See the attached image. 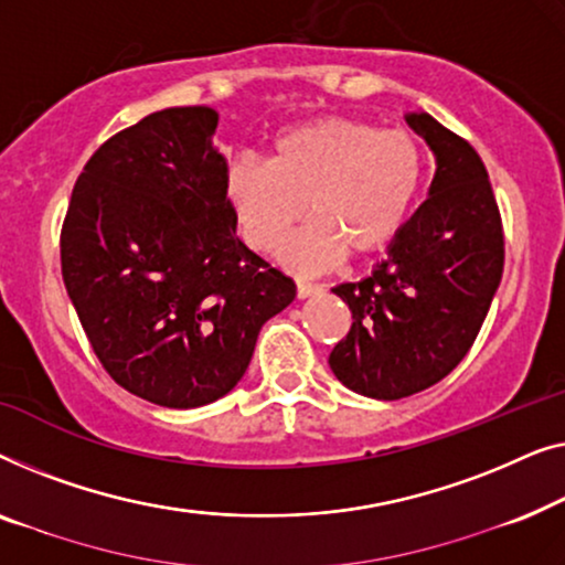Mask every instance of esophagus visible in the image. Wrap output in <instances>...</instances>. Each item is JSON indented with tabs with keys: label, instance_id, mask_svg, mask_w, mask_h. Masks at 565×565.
I'll use <instances>...</instances> for the list:
<instances>
[{
	"label": "esophagus",
	"instance_id": "1",
	"mask_svg": "<svg viewBox=\"0 0 565 565\" xmlns=\"http://www.w3.org/2000/svg\"><path fill=\"white\" fill-rule=\"evenodd\" d=\"M322 286L320 284H312V281H297V297L299 299H307V297H315V294H320Z\"/></svg>",
	"mask_w": 565,
	"mask_h": 565
}]
</instances>
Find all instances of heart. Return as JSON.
<instances>
[{
  "label": "heart",
  "mask_w": 565,
  "mask_h": 565,
  "mask_svg": "<svg viewBox=\"0 0 565 565\" xmlns=\"http://www.w3.org/2000/svg\"><path fill=\"white\" fill-rule=\"evenodd\" d=\"M425 153L409 130L320 117L276 135L268 163L230 161L225 192L253 248L274 250L307 212L315 220L281 248L286 266L322 271L351 248L369 256L399 233L423 184Z\"/></svg>",
  "instance_id": "heart-1"
}]
</instances>
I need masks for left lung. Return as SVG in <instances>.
Instances as JSON below:
<instances>
[{
    "instance_id": "left-lung-1",
    "label": "left lung",
    "mask_w": 565,
    "mask_h": 565,
    "mask_svg": "<svg viewBox=\"0 0 565 565\" xmlns=\"http://www.w3.org/2000/svg\"><path fill=\"white\" fill-rule=\"evenodd\" d=\"M407 122L438 161L430 194L371 276L332 289L353 324L330 369L355 394L384 402L430 388L463 361L504 268L502 214L479 153L427 113Z\"/></svg>"
}]
</instances>
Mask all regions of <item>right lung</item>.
<instances>
[{"label": "right lung", "instance_id": "right-lung-1", "mask_svg": "<svg viewBox=\"0 0 565 565\" xmlns=\"http://www.w3.org/2000/svg\"><path fill=\"white\" fill-rule=\"evenodd\" d=\"M217 113L169 107L102 142L61 227V271L99 363L158 407L225 396L297 297L235 237Z\"/></svg>", "mask_w": 565, "mask_h": 565}]
</instances>
